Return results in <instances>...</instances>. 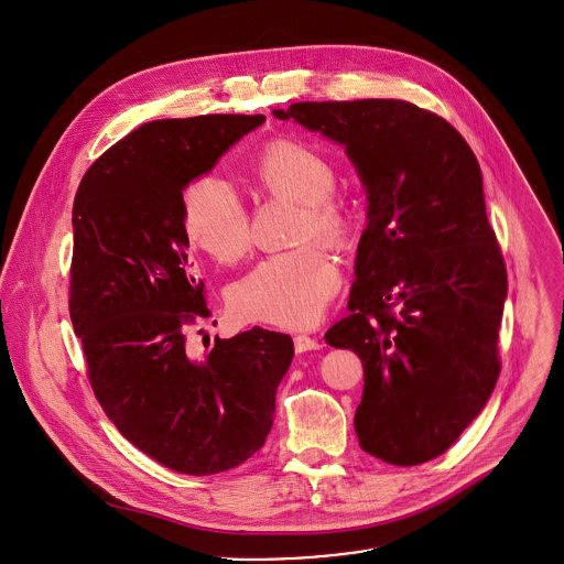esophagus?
<instances>
[{
  "label": "esophagus",
  "instance_id": "obj_1",
  "mask_svg": "<svg viewBox=\"0 0 564 564\" xmlns=\"http://www.w3.org/2000/svg\"><path fill=\"white\" fill-rule=\"evenodd\" d=\"M295 350L297 352H308V350H319V341L315 337H308V335H295Z\"/></svg>",
  "mask_w": 564,
  "mask_h": 564
}]
</instances>
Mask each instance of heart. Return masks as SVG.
Segmentation results:
<instances>
[{
    "instance_id": "heart-1",
    "label": "heart",
    "mask_w": 564,
    "mask_h": 564,
    "mask_svg": "<svg viewBox=\"0 0 564 564\" xmlns=\"http://www.w3.org/2000/svg\"><path fill=\"white\" fill-rule=\"evenodd\" d=\"M258 182L302 200L300 240L322 238L346 247L357 229L355 205L337 194V169L315 147L297 140L267 144L253 162ZM184 225L189 240L218 262H236L251 247L249 212L225 177L207 173L184 192ZM337 260L322 242H306L264 258L229 291V308L242 322L280 328L313 326L339 289Z\"/></svg>"
}]
</instances>
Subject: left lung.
Instances as JSON below:
<instances>
[{
    "mask_svg": "<svg viewBox=\"0 0 564 564\" xmlns=\"http://www.w3.org/2000/svg\"><path fill=\"white\" fill-rule=\"evenodd\" d=\"M273 116L346 147L368 192L350 315L326 344L364 364L361 448L424 464L479 415L501 372L508 273L479 162L444 118L404 100L295 102Z\"/></svg>",
    "mask_w": 564,
    "mask_h": 564,
    "instance_id": "obj_1",
    "label": "left lung"
}]
</instances>
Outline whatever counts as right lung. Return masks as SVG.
I'll list each match as a JSON object with an SVG mask.
<instances>
[{"label":"right lung","mask_w":564,"mask_h":564,"mask_svg":"<svg viewBox=\"0 0 564 564\" xmlns=\"http://www.w3.org/2000/svg\"><path fill=\"white\" fill-rule=\"evenodd\" d=\"M262 122H147L91 164L74 198L69 317L91 389L133 446L184 475L236 468L262 448L295 355L289 335L258 326L188 350L209 308L188 264L184 189Z\"/></svg>","instance_id":"obj_1"}]
</instances>
